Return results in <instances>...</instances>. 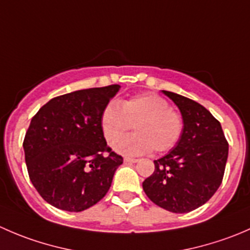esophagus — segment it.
<instances>
[{
  "instance_id": "esophagus-1",
  "label": "esophagus",
  "mask_w": 250,
  "mask_h": 250,
  "mask_svg": "<svg viewBox=\"0 0 250 250\" xmlns=\"http://www.w3.org/2000/svg\"><path fill=\"white\" fill-rule=\"evenodd\" d=\"M125 163H137V162H138V160H137V158L125 157Z\"/></svg>"
}]
</instances>
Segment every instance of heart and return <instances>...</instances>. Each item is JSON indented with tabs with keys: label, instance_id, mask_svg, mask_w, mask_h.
Masks as SVG:
<instances>
[{
	"label": "heart",
	"instance_id": "b5f03b06",
	"mask_svg": "<svg viewBox=\"0 0 250 250\" xmlns=\"http://www.w3.org/2000/svg\"><path fill=\"white\" fill-rule=\"evenodd\" d=\"M135 133L115 145L117 152L128 156L144 155L153 148L156 152L170 150L180 140L184 121L180 113L156 94H141L121 104L109 103L100 117L103 134L107 143L120 139L130 127Z\"/></svg>",
	"mask_w": 250,
	"mask_h": 250
}]
</instances>
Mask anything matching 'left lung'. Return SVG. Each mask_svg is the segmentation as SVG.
<instances>
[{
  "label": "left lung",
  "mask_w": 250,
  "mask_h": 250,
  "mask_svg": "<svg viewBox=\"0 0 250 250\" xmlns=\"http://www.w3.org/2000/svg\"><path fill=\"white\" fill-rule=\"evenodd\" d=\"M184 121L180 140L153 161L155 172L143 183L146 196L166 210L188 213L208 202L223 181L229 144L220 122L198 103L162 90Z\"/></svg>",
  "instance_id": "8db88e82"
}]
</instances>
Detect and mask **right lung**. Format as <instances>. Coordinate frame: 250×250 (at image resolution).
<instances>
[{"label": "right lung", "instance_id": "right-lung-1", "mask_svg": "<svg viewBox=\"0 0 250 250\" xmlns=\"http://www.w3.org/2000/svg\"><path fill=\"white\" fill-rule=\"evenodd\" d=\"M120 88L53 98L32 117L22 144L27 172L41 197L55 208L82 211L109 191L123 158L107 146L100 117Z\"/></svg>", "mask_w": 250, "mask_h": 250}]
</instances>
